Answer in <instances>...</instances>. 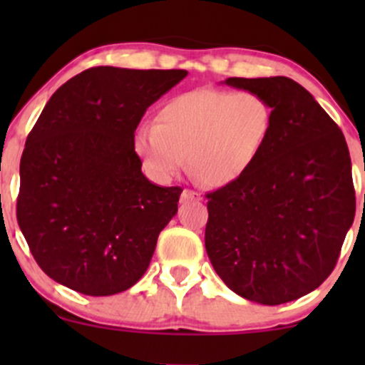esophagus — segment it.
I'll list each match as a JSON object with an SVG mask.
<instances>
[{"label": "esophagus", "mask_w": 365, "mask_h": 365, "mask_svg": "<svg viewBox=\"0 0 365 365\" xmlns=\"http://www.w3.org/2000/svg\"><path fill=\"white\" fill-rule=\"evenodd\" d=\"M180 199H182V202H195V200H200V194L195 190H190V188H185Z\"/></svg>", "instance_id": "obj_1"}]
</instances>
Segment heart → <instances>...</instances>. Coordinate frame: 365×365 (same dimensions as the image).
<instances>
[{"instance_id": "obj_1", "label": "heart", "mask_w": 365, "mask_h": 365, "mask_svg": "<svg viewBox=\"0 0 365 365\" xmlns=\"http://www.w3.org/2000/svg\"><path fill=\"white\" fill-rule=\"evenodd\" d=\"M273 123V108L259 92L199 89L163 104L156 125L137 128L132 145L159 183L170 182L187 158L204 185L225 187L250 170Z\"/></svg>"}]
</instances>
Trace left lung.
Returning <instances> with one entry per match:
<instances>
[{"mask_svg": "<svg viewBox=\"0 0 365 365\" xmlns=\"http://www.w3.org/2000/svg\"><path fill=\"white\" fill-rule=\"evenodd\" d=\"M225 83L264 96L274 123L250 170L207 194V255L244 299L292 302L331 274L354 223L349 148L328 113L292 78Z\"/></svg>", "mask_w": 365, "mask_h": 365, "instance_id": "obj_1", "label": "left lung"}]
</instances>
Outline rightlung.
I'll use <instances>...</instances> for the list:
<instances>
[{
    "instance_id": "right-lung-1",
    "label": "right lung",
    "mask_w": 365,
    "mask_h": 365,
    "mask_svg": "<svg viewBox=\"0 0 365 365\" xmlns=\"http://www.w3.org/2000/svg\"><path fill=\"white\" fill-rule=\"evenodd\" d=\"M185 77L94 66L44 106L20 159L16 220L54 282L106 297L145 273L182 188L150 183L132 139L145 110Z\"/></svg>"
}]
</instances>
